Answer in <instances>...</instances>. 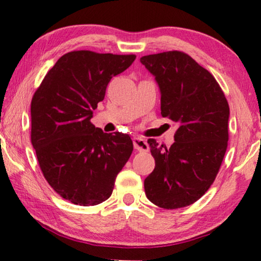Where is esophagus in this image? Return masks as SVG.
<instances>
[{
    "label": "esophagus",
    "instance_id": "34e87169",
    "mask_svg": "<svg viewBox=\"0 0 261 261\" xmlns=\"http://www.w3.org/2000/svg\"><path fill=\"white\" fill-rule=\"evenodd\" d=\"M133 145H134V148L139 152H147L149 149V146L147 142H146L144 139H141V138H134Z\"/></svg>",
    "mask_w": 261,
    "mask_h": 261
}]
</instances>
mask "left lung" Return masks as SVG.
Masks as SVG:
<instances>
[{
	"label": "left lung",
	"mask_w": 261,
	"mask_h": 261,
	"mask_svg": "<svg viewBox=\"0 0 261 261\" xmlns=\"http://www.w3.org/2000/svg\"><path fill=\"white\" fill-rule=\"evenodd\" d=\"M140 62L158 82L162 116L178 126L170 148L147 140L155 167L145 179L146 196L160 208H184L198 201L219 173L229 139V106L215 77L187 53H156Z\"/></svg>",
	"instance_id": "left-lung-1"
}]
</instances>
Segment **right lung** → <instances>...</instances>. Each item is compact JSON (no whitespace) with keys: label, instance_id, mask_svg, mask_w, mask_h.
Masks as SVG:
<instances>
[{"label":"right lung","instance_id":"right-lung-1","mask_svg":"<svg viewBox=\"0 0 261 261\" xmlns=\"http://www.w3.org/2000/svg\"><path fill=\"white\" fill-rule=\"evenodd\" d=\"M135 58L87 49L65 53L32 97L31 141L39 166L53 190L73 204L108 199L133 152L129 135L103 133L90 120L110 80Z\"/></svg>","mask_w":261,"mask_h":261}]
</instances>
